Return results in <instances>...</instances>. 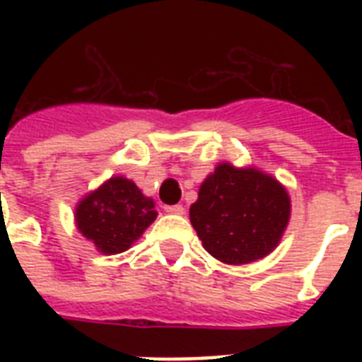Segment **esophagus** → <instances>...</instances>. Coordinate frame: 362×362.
I'll list each match as a JSON object with an SVG mask.
<instances>
[{
  "label": "esophagus",
  "mask_w": 362,
  "mask_h": 362,
  "mask_svg": "<svg viewBox=\"0 0 362 362\" xmlns=\"http://www.w3.org/2000/svg\"><path fill=\"white\" fill-rule=\"evenodd\" d=\"M165 212L180 216V214H184V206H182V204H169V206H165Z\"/></svg>",
  "instance_id": "1"
}]
</instances>
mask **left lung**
Returning <instances> with one entry per match:
<instances>
[{
	"label": "left lung",
	"instance_id": "left-lung-1",
	"mask_svg": "<svg viewBox=\"0 0 362 362\" xmlns=\"http://www.w3.org/2000/svg\"><path fill=\"white\" fill-rule=\"evenodd\" d=\"M289 210L287 192L272 176L221 163L203 182L189 220L210 255L246 264L278 246Z\"/></svg>",
	"mask_w": 362,
	"mask_h": 362
}]
</instances>
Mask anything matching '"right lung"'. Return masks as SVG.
I'll return each mask as SVG.
<instances>
[{
	"mask_svg": "<svg viewBox=\"0 0 362 362\" xmlns=\"http://www.w3.org/2000/svg\"><path fill=\"white\" fill-rule=\"evenodd\" d=\"M156 216L152 199L144 197L131 180L115 176L82 199L75 218L78 231L99 252L112 255L125 252Z\"/></svg>",
	"mask_w": 362,
	"mask_h": 362,
	"instance_id": "obj_1",
	"label": "right lung"
}]
</instances>
